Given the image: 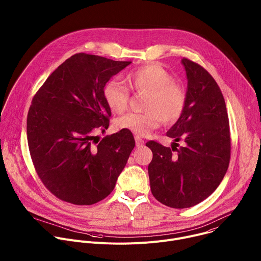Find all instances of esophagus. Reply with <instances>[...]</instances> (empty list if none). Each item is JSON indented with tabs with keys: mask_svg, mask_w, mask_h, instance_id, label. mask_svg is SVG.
Wrapping results in <instances>:
<instances>
[{
	"mask_svg": "<svg viewBox=\"0 0 261 261\" xmlns=\"http://www.w3.org/2000/svg\"><path fill=\"white\" fill-rule=\"evenodd\" d=\"M135 142H136V146H141L144 144V140L140 136H135Z\"/></svg>",
	"mask_w": 261,
	"mask_h": 261,
	"instance_id": "1",
	"label": "esophagus"
}]
</instances>
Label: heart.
<instances>
[{
  "label": "heart",
  "mask_w": 261,
  "mask_h": 261,
  "mask_svg": "<svg viewBox=\"0 0 261 261\" xmlns=\"http://www.w3.org/2000/svg\"><path fill=\"white\" fill-rule=\"evenodd\" d=\"M131 87L137 92L146 93L142 114L129 113L120 117L118 128L138 135H145L157 128L161 122L173 123L182 114L186 104V91L161 65L153 63L140 67L129 76ZM103 97L108 108L121 114L128 107L129 90L119 81H109L103 89Z\"/></svg>",
  "instance_id": "b5f03b06"
}]
</instances>
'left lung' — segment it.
<instances>
[{
    "label": "left lung",
    "instance_id": "8db88e82",
    "mask_svg": "<svg viewBox=\"0 0 261 261\" xmlns=\"http://www.w3.org/2000/svg\"><path fill=\"white\" fill-rule=\"evenodd\" d=\"M187 76L182 114L166 135L179 148L146 142L153 152L147 167L151 190L161 203L191 207L207 198L224 177L230 160L228 116L222 92L200 65L184 58Z\"/></svg>",
    "mask_w": 261,
    "mask_h": 261
}]
</instances>
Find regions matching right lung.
<instances>
[{
    "instance_id": "add662e5",
    "label": "right lung",
    "mask_w": 261,
    "mask_h": 261,
    "mask_svg": "<svg viewBox=\"0 0 261 261\" xmlns=\"http://www.w3.org/2000/svg\"><path fill=\"white\" fill-rule=\"evenodd\" d=\"M130 64L76 54L34 96L27 120L31 157L45 187L61 200L91 205L115 189L134 137L122 129L95 145L93 132L109 125L105 85Z\"/></svg>"
}]
</instances>
